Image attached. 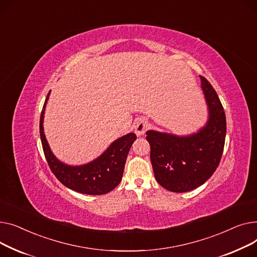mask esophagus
<instances>
[{
  "label": "esophagus",
  "mask_w": 257,
  "mask_h": 257,
  "mask_svg": "<svg viewBox=\"0 0 257 257\" xmlns=\"http://www.w3.org/2000/svg\"><path fill=\"white\" fill-rule=\"evenodd\" d=\"M134 128L135 133L138 136L143 135L147 128V121L144 118H138L134 123Z\"/></svg>",
  "instance_id": "esophagus-1"
}]
</instances>
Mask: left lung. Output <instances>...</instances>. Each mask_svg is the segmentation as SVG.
<instances>
[{"label":"left lung","mask_w":257,"mask_h":257,"mask_svg":"<svg viewBox=\"0 0 257 257\" xmlns=\"http://www.w3.org/2000/svg\"><path fill=\"white\" fill-rule=\"evenodd\" d=\"M201 87L208 105L206 125L187 137L155 131L146 132L150 161L157 182L175 193L203 185L220 164L226 136V117L216 90L202 75Z\"/></svg>","instance_id":"8db88e82"}]
</instances>
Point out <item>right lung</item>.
<instances>
[{
  "instance_id": "right-lung-1",
  "label": "right lung",
  "mask_w": 257,
  "mask_h": 257,
  "mask_svg": "<svg viewBox=\"0 0 257 257\" xmlns=\"http://www.w3.org/2000/svg\"><path fill=\"white\" fill-rule=\"evenodd\" d=\"M49 96L50 92L41 111L39 132L43 153L52 172L60 183L75 192L88 195H102L111 192L121 182L127 154L137 136L130 133L119 138L91 163L78 167L65 165L55 158L43 133V114Z\"/></svg>"
}]
</instances>
